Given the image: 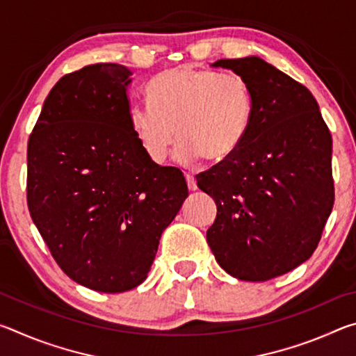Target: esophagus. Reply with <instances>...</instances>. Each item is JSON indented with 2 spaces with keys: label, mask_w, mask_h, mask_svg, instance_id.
Returning a JSON list of instances; mask_svg holds the SVG:
<instances>
[{
  "label": "esophagus",
  "mask_w": 356,
  "mask_h": 356,
  "mask_svg": "<svg viewBox=\"0 0 356 356\" xmlns=\"http://www.w3.org/2000/svg\"><path fill=\"white\" fill-rule=\"evenodd\" d=\"M185 179H186V185H188V190H190V191H196V190H197L196 179L193 177L191 174H185Z\"/></svg>",
  "instance_id": "esophagus-1"
}]
</instances>
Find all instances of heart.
Wrapping results in <instances>:
<instances>
[{"instance_id": "b5f03b06", "label": "heart", "mask_w": 356, "mask_h": 356, "mask_svg": "<svg viewBox=\"0 0 356 356\" xmlns=\"http://www.w3.org/2000/svg\"><path fill=\"white\" fill-rule=\"evenodd\" d=\"M150 102L129 108V124L147 159L161 165L174 140L176 159L195 163L204 156L218 163L242 146L254 104L242 76L191 65L160 72L147 86Z\"/></svg>"}]
</instances>
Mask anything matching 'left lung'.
<instances>
[{
  "label": "left lung",
  "instance_id": "8db88e82",
  "mask_svg": "<svg viewBox=\"0 0 356 356\" xmlns=\"http://www.w3.org/2000/svg\"><path fill=\"white\" fill-rule=\"evenodd\" d=\"M248 83L254 113L236 152L196 176L215 200L207 243L222 270L267 281L308 261L334 202L330 130L303 84L257 56L220 59Z\"/></svg>",
  "mask_w": 356,
  "mask_h": 356
}]
</instances>
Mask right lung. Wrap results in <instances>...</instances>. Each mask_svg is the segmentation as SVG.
Instances as JSON below:
<instances>
[{
	"label": "right lung",
	"instance_id": "add662e5",
	"mask_svg": "<svg viewBox=\"0 0 356 356\" xmlns=\"http://www.w3.org/2000/svg\"><path fill=\"white\" fill-rule=\"evenodd\" d=\"M131 70L92 64L64 75L28 141V209L63 272L97 292L147 278L161 232L188 188L152 163L129 124Z\"/></svg>",
	"mask_w": 356,
	"mask_h": 356
}]
</instances>
